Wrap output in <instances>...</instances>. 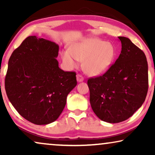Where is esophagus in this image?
<instances>
[{
  "mask_svg": "<svg viewBox=\"0 0 155 155\" xmlns=\"http://www.w3.org/2000/svg\"><path fill=\"white\" fill-rule=\"evenodd\" d=\"M76 77H77V81H78V82H82V81H83V80H84V78L82 77V76L81 75H80V74H78Z\"/></svg>",
  "mask_w": 155,
  "mask_h": 155,
  "instance_id": "esophagus-1",
  "label": "esophagus"
}]
</instances>
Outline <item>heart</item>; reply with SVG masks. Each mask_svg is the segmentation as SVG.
Here are the masks:
<instances>
[{
  "label": "heart",
  "instance_id": "heart-1",
  "mask_svg": "<svg viewBox=\"0 0 155 155\" xmlns=\"http://www.w3.org/2000/svg\"><path fill=\"white\" fill-rule=\"evenodd\" d=\"M116 56L115 48L110 42L96 38H88L74 44L70 51L61 52V58L68 68L77 66V61L82 62L86 74L97 76L107 72Z\"/></svg>",
  "mask_w": 155,
  "mask_h": 155
}]
</instances>
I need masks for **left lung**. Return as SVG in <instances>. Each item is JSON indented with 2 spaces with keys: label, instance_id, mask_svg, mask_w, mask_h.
I'll use <instances>...</instances> for the list:
<instances>
[{
  "label": "left lung",
  "instance_id": "left-lung-1",
  "mask_svg": "<svg viewBox=\"0 0 155 155\" xmlns=\"http://www.w3.org/2000/svg\"><path fill=\"white\" fill-rule=\"evenodd\" d=\"M121 52L103 75L90 78V101L103 121L116 124L130 118L145 100L148 65L144 52L128 38L118 37Z\"/></svg>",
  "mask_w": 155,
  "mask_h": 155
}]
</instances>
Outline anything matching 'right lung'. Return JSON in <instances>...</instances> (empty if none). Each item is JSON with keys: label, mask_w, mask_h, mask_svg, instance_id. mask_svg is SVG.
<instances>
[{"label": "right lung", "mask_w": 155, "mask_h": 155, "mask_svg": "<svg viewBox=\"0 0 155 155\" xmlns=\"http://www.w3.org/2000/svg\"><path fill=\"white\" fill-rule=\"evenodd\" d=\"M58 49L55 42L29 36L8 61L5 79L8 99L23 118L36 125L55 121L77 85L75 72L59 68Z\"/></svg>", "instance_id": "1"}]
</instances>
